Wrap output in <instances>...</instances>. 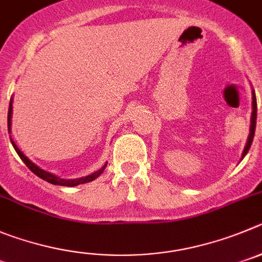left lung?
Segmentation results:
<instances>
[{
  "label": "left lung",
  "instance_id": "obj_1",
  "mask_svg": "<svg viewBox=\"0 0 262 262\" xmlns=\"http://www.w3.org/2000/svg\"><path fill=\"white\" fill-rule=\"evenodd\" d=\"M256 119H257V103H256V94L252 90V115H251V126H249V136H248V139H247L246 147H244L243 154H242V160H243V158L247 155L249 147H251V145H252L253 137H255Z\"/></svg>",
  "mask_w": 262,
  "mask_h": 262
}]
</instances>
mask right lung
<instances>
[{
  "instance_id": "obj_1",
  "label": "right lung",
  "mask_w": 262,
  "mask_h": 262,
  "mask_svg": "<svg viewBox=\"0 0 262 262\" xmlns=\"http://www.w3.org/2000/svg\"><path fill=\"white\" fill-rule=\"evenodd\" d=\"M11 116H13V98L10 99V106H9V114H7V129H9V133L11 132ZM11 143H13L14 148H15L16 154H18L19 156H20L21 160L24 161V164L27 165V167L29 168V170L31 172L35 173L37 177L42 178L43 181H46V182L49 183H53V185H58V186H68V187H72V186H77V185H81V183H86V182H90V181L95 180L97 177H99V176L102 174V172L104 170V168L107 167V164H104L103 167L101 168V169H98L97 172L92 173V174L86 176V177H81V178H75V180H64V178H60V177H57V176L51 174V173L46 172V170L41 169V168H38L37 165L33 164L31 160H29L28 158H27L26 155H24L23 152H21L20 150H19L18 147H16V145L14 143V141H11Z\"/></svg>"
}]
</instances>
